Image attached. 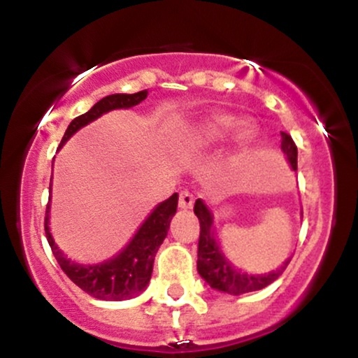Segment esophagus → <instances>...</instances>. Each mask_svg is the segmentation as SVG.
Segmentation results:
<instances>
[{
  "mask_svg": "<svg viewBox=\"0 0 358 358\" xmlns=\"http://www.w3.org/2000/svg\"><path fill=\"white\" fill-rule=\"evenodd\" d=\"M193 202H195V199H193V195L190 192H182L180 193V200H178V205L182 210H190L193 207Z\"/></svg>",
  "mask_w": 358,
  "mask_h": 358,
  "instance_id": "1",
  "label": "esophagus"
}]
</instances>
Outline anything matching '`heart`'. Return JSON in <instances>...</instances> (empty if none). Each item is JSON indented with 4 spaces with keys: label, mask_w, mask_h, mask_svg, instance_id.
I'll use <instances>...</instances> for the list:
<instances>
[{
    "label": "heart",
    "mask_w": 358,
    "mask_h": 358,
    "mask_svg": "<svg viewBox=\"0 0 358 358\" xmlns=\"http://www.w3.org/2000/svg\"><path fill=\"white\" fill-rule=\"evenodd\" d=\"M234 146L239 151H249L256 145L259 131L256 124L244 121L229 113H213L203 116L190 129L188 150L193 153H207L229 141L231 134Z\"/></svg>",
    "instance_id": "1"
}]
</instances>
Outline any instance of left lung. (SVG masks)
<instances>
[{
  "label": "left lung",
  "mask_w": 358,
  "mask_h": 358,
  "mask_svg": "<svg viewBox=\"0 0 358 358\" xmlns=\"http://www.w3.org/2000/svg\"><path fill=\"white\" fill-rule=\"evenodd\" d=\"M281 151L285 153L287 163H289L291 170H298V150L294 141L291 139L289 134L281 133ZM195 215L200 220V241H199V261H196V269H199L200 278L207 282L212 289L220 291V293L239 294L250 293V291H257L271 285L273 281L281 276L282 271L289 264L291 257H287L281 266L276 269L269 271L264 274H254L248 271L241 269L231 262L222 252L220 242L217 239L215 227H213V213L208 205L199 199L195 202L193 208ZM303 215V213H301Z\"/></svg>",
  "instance_id": "obj_1"
}]
</instances>
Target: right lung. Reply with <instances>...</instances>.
<instances>
[{
  "mask_svg": "<svg viewBox=\"0 0 358 358\" xmlns=\"http://www.w3.org/2000/svg\"><path fill=\"white\" fill-rule=\"evenodd\" d=\"M146 97L148 90H139L136 94H110V96H106L104 99L96 102L87 113L73 119L65 131L64 138H62L60 148L77 131L94 122L96 119L110 113V110L134 108V106L141 104ZM176 207H178V193H173L165 202L156 205L124 248L117 254H114L113 257L97 262V264L76 262L73 259L67 257V254L57 245L50 232V202H48L47 213H45V234H47V241L62 271L82 291L97 299H104V301H122V299L138 296L150 285L155 256L159 245L165 241L168 229H170V222L176 213Z\"/></svg>",
  "mask_w": 358,
  "mask_h": 358,
  "instance_id": "1",
  "label": "right lung"
}]
</instances>
